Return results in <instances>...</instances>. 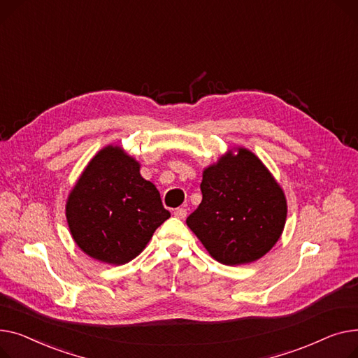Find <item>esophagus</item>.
<instances>
[{"label": "esophagus", "instance_id": "esophagus-1", "mask_svg": "<svg viewBox=\"0 0 358 358\" xmlns=\"http://www.w3.org/2000/svg\"><path fill=\"white\" fill-rule=\"evenodd\" d=\"M186 209L185 208H178V209H175V213H173V215L176 217V218H179V220H185L186 218Z\"/></svg>", "mask_w": 358, "mask_h": 358}]
</instances>
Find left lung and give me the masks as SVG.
Masks as SVG:
<instances>
[{"instance_id": "left-lung-1", "label": "left lung", "mask_w": 358, "mask_h": 358, "mask_svg": "<svg viewBox=\"0 0 358 358\" xmlns=\"http://www.w3.org/2000/svg\"><path fill=\"white\" fill-rule=\"evenodd\" d=\"M202 202L186 224L213 259L240 266L262 259L286 224L282 186L245 147H234L202 172Z\"/></svg>"}]
</instances>
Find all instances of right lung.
<instances>
[{
    "label": "right lung",
    "mask_w": 358,
    "mask_h": 358,
    "mask_svg": "<svg viewBox=\"0 0 358 358\" xmlns=\"http://www.w3.org/2000/svg\"><path fill=\"white\" fill-rule=\"evenodd\" d=\"M65 208L76 245L113 266L136 259L171 217L157 187L140 175V162L118 144L102 147L90 160Z\"/></svg>",
    "instance_id": "1"
}]
</instances>
